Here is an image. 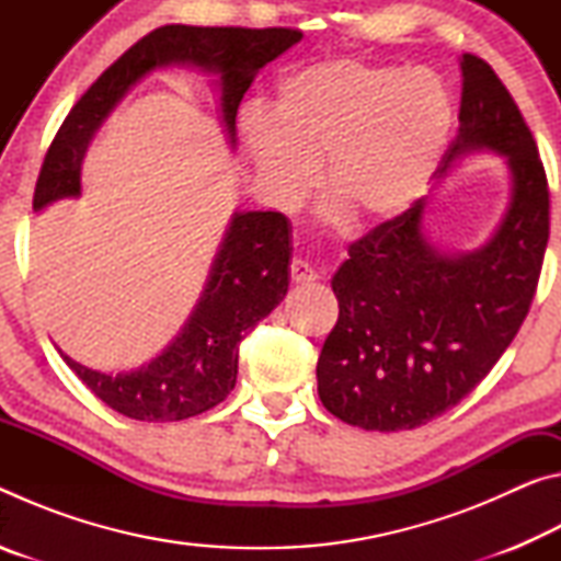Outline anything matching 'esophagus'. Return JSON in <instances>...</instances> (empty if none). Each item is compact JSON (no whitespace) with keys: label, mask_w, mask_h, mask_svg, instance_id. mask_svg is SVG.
<instances>
[{"label":"esophagus","mask_w":561,"mask_h":561,"mask_svg":"<svg viewBox=\"0 0 561 561\" xmlns=\"http://www.w3.org/2000/svg\"><path fill=\"white\" fill-rule=\"evenodd\" d=\"M289 274H291V282L294 284H307V282H314L317 279V272L311 264H307L304 260L294 257L289 264Z\"/></svg>","instance_id":"34e87169"}]
</instances>
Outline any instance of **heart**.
I'll return each mask as SVG.
<instances>
[{"label":"heart","instance_id":"heart-1","mask_svg":"<svg viewBox=\"0 0 561 561\" xmlns=\"http://www.w3.org/2000/svg\"><path fill=\"white\" fill-rule=\"evenodd\" d=\"M453 99L438 73L331 59L277 83L267 111L250 106L240 136L262 185L294 203L324 185L354 225L391 222L428 190L453 130Z\"/></svg>","mask_w":561,"mask_h":561}]
</instances>
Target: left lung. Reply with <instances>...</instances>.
I'll return each mask as SVG.
<instances>
[{
	"label": "left lung",
	"mask_w": 561,
	"mask_h": 561,
	"mask_svg": "<svg viewBox=\"0 0 561 561\" xmlns=\"http://www.w3.org/2000/svg\"><path fill=\"white\" fill-rule=\"evenodd\" d=\"M458 136L435 178L472 150L505 156L507 213L480 250L443 254L411 210L348 247L331 279L339 321L317 364L331 415L364 431H411L458 405L517 336L549 240V187L525 118L488 61L462 54Z\"/></svg>",
	"instance_id": "1"
}]
</instances>
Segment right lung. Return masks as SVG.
<instances>
[{
  "label": "right lung",
  "instance_id": "obj_1",
  "mask_svg": "<svg viewBox=\"0 0 561 561\" xmlns=\"http://www.w3.org/2000/svg\"><path fill=\"white\" fill-rule=\"evenodd\" d=\"M301 39V32L270 26L168 24L146 34L103 71L76 101L46 150L34 187V210L81 195V163L93 133L133 83L160 66L187 64L220 73V108L230 144L240 101L264 64ZM291 227L282 213H234L193 317L163 354L130 374L108 376L64 356L71 371L103 403L133 421L170 423L222 403L237 381V356L289 287Z\"/></svg>",
  "mask_w": 561,
  "mask_h": 561
}]
</instances>
